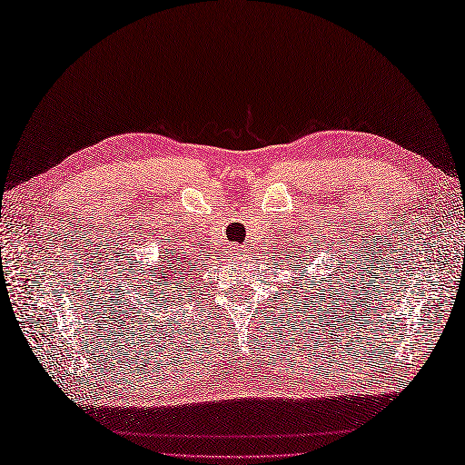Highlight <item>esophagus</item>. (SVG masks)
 Wrapping results in <instances>:
<instances>
[{"mask_svg":"<svg viewBox=\"0 0 465 465\" xmlns=\"http://www.w3.org/2000/svg\"><path fill=\"white\" fill-rule=\"evenodd\" d=\"M227 253H230V255H242V253H243V250H242V245H238V243H232L230 248H227Z\"/></svg>","mask_w":465,"mask_h":465,"instance_id":"obj_1","label":"esophagus"}]
</instances>
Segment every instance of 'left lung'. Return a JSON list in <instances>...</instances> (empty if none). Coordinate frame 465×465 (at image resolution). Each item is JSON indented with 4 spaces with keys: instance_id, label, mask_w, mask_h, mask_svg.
I'll return each instance as SVG.
<instances>
[{
    "instance_id": "8db88e82",
    "label": "left lung",
    "mask_w": 465,
    "mask_h": 465,
    "mask_svg": "<svg viewBox=\"0 0 465 465\" xmlns=\"http://www.w3.org/2000/svg\"><path fill=\"white\" fill-rule=\"evenodd\" d=\"M300 252H302V250H300ZM293 262H298V252L293 253ZM300 263H302V262H300ZM290 268H292V263H290ZM312 278H313V275H312ZM313 285H315V283H313Z\"/></svg>"
}]
</instances>
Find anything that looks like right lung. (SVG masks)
Here are the masks:
<instances>
[{
  "instance_id": "obj_1",
  "label": "right lung",
  "mask_w": 465,
  "mask_h": 465,
  "mask_svg": "<svg viewBox=\"0 0 465 465\" xmlns=\"http://www.w3.org/2000/svg\"><path fill=\"white\" fill-rule=\"evenodd\" d=\"M187 262H190V255H187L185 250L182 252L177 248L162 252L160 258L152 262V265H150V262H137L135 272L140 275H132V280L140 282V283H135V285H140L137 290H142L140 298L142 295H150V300H153L155 305H162L160 298L163 293L170 292V285L177 283L180 280H185V273H182V272L187 265ZM142 264L144 265L143 269L141 268ZM132 288H134V283H132ZM152 292L154 293L153 296L151 295ZM142 300H145V298H142Z\"/></svg>"
}]
</instances>
